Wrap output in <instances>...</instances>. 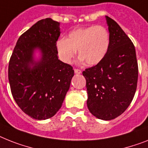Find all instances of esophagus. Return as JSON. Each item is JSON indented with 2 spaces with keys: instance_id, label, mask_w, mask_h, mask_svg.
I'll return each mask as SVG.
<instances>
[{
  "instance_id": "1",
  "label": "esophagus",
  "mask_w": 148,
  "mask_h": 148,
  "mask_svg": "<svg viewBox=\"0 0 148 148\" xmlns=\"http://www.w3.org/2000/svg\"><path fill=\"white\" fill-rule=\"evenodd\" d=\"M74 72H75V74H81L82 71L80 69H74Z\"/></svg>"
}]
</instances>
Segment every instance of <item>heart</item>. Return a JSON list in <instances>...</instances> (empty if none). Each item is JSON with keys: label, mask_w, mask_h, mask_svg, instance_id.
I'll use <instances>...</instances> for the list:
<instances>
[{"label": "heart", "mask_w": 148, "mask_h": 148, "mask_svg": "<svg viewBox=\"0 0 148 148\" xmlns=\"http://www.w3.org/2000/svg\"><path fill=\"white\" fill-rule=\"evenodd\" d=\"M110 34L101 25L79 28L69 32L68 38H60L56 42V49L59 59L69 64L79 50L82 61L88 66L101 63L110 47Z\"/></svg>", "instance_id": "1"}]
</instances>
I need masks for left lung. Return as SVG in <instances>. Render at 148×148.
<instances>
[{
	"label": "left lung",
	"mask_w": 148,
	"mask_h": 148,
	"mask_svg": "<svg viewBox=\"0 0 148 148\" xmlns=\"http://www.w3.org/2000/svg\"><path fill=\"white\" fill-rule=\"evenodd\" d=\"M110 47L105 57L82 74L86 79L89 111L111 120L128 108L137 88L138 67L135 46L113 19L106 16Z\"/></svg>",
	"instance_id": "left-lung-1"
}]
</instances>
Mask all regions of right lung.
Instances as JSON below:
<instances>
[{
	"label": "right lung",
	"instance_id": "right-lung-1",
	"mask_svg": "<svg viewBox=\"0 0 148 148\" xmlns=\"http://www.w3.org/2000/svg\"><path fill=\"white\" fill-rule=\"evenodd\" d=\"M60 23L41 19L19 38L8 67L11 92L22 110L38 120L49 119L60 109L69 91L73 67L57 57ZM39 51L36 60L34 53Z\"/></svg>",
	"mask_w": 148,
	"mask_h": 148
}]
</instances>
